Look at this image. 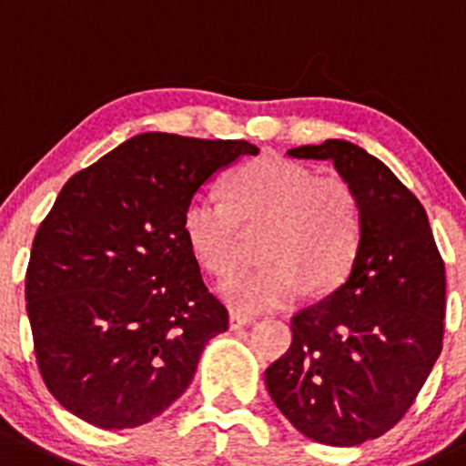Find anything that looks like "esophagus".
Wrapping results in <instances>:
<instances>
[{"label": "esophagus", "mask_w": 466, "mask_h": 466, "mask_svg": "<svg viewBox=\"0 0 466 466\" xmlns=\"http://www.w3.org/2000/svg\"><path fill=\"white\" fill-rule=\"evenodd\" d=\"M255 321V317L241 315V312H229V329L237 331V329H243V326H250Z\"/></svg>", "instance_id": "obj_1"}]
</instances>
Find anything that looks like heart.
Returning a JSON list of instances; mask_svg holds the SVG:
<instances>
[{
    "mask_svg": "<svg viewBox=\"0 0 466 466\" xmlns=\"http://www.w3.org/2000/svg\"><path fill=\"white\" fill-rule=\"evenodd\" d=\"M243 228H267V262L225 278L218 294L229 308L264 312L292 306L306 289L326 292L350 273L360 243V202L340 177H317L280 156H262L229 177L228 198L199 190L184 208V234L211 273H228Z\"/></svg>",
    "mask_w": 466,
    "mask_h": 466,
    "instance_id": "heart-1",
    "label": "heart"
}]
</instances>
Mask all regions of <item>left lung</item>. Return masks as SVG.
<instances>
[{
    "instance_id": "obj_1",
    "label": "left lung",
    "mask_w": 466,
    "mask_h": 466,
    "mask_svg": "<svg viewBox=\"0 0 466 466\" xmlns=\"http://www.w3.org/2000/svg\"><path fill=\"white\" fill-rule=\"evenodd\" d=\"M331 160L360 202V243L345 282L292 317V347L264 372L278 410L326 446L389 432L441 354L446 271L428 213L360 147L326 140L289 149Z\"/></svg>"
}]
</instances>
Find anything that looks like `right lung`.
<instances>
[{"label":"right lung","instance_id":"1","mask_svg":"<svg viewBox=\"0 0 466 466\" xmlns=\"http://www.w3.org/2000/svg\"><path fill=\"white\" fill-rule=\"evenodd\" d=\"M259 149L246 140L135 135L73 174L34 237L27 315L47 390L103 430L149 423L228 331L184 234L188 199Z\"/></svg>","mask_w":466,"mask_h":466}]
</instances>
